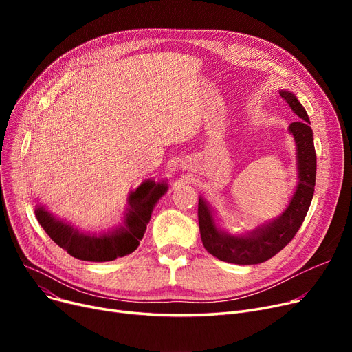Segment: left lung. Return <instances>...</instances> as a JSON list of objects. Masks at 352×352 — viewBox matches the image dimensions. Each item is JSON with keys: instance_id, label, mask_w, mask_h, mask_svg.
Wrapping results in <instances>:
<instances>
[{"instance_id": "obj_1", "label": "left lung", "mask_w": 352, "mask_h": 352, "mask_svg": "<svg viewBox=\"0 0 352 352\" xmlns=\"http://www.w3.org/2000/svg\"><path fill=\"white\" fill-rule=\"evenodd\" d=\"M280 96L300 117L298 121L291 122L288 126V131L297 145V188H295L285 211L280 217L264 223L263 226H258L255 230L245 234H230L221 228L215 221V211L212 207L204 198L199 197L198 223L202 244L210 254L221 261L251 265L270 260L297 234L311 206L317 175V155L311 122L305 108L295 94L287 89H280Z\"/></svg>"}]
</instances>
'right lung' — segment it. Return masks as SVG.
Listing matches in <instances>:
<instances>
[{
    "label": "right lung",
    "instance_id": "add662e5",
    "mask_svg": "<svg viewBox=\"0 0 352 352\" xmlns=\"http://www.w3.org/2000/svg\"><path fill=\"white\" fill-rule=\"evenodd\" d=\"M166 190V181L145 179L138 188L129 192L121 223L101 232H84L68 221L52 215L40 204L35 207V217L52 241L74 258L91 263L114 261L138 248L153 210Z\"/></svg>",
    "mask_w": 352,
    "mask_h": 352
}]
</instances>
